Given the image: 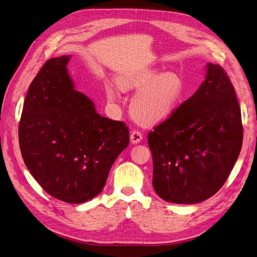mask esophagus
Returning <instances> with one entry per match:
<instances>
[{"instance_id": "obj_1", "label": "esophagus", "mask_w": 257, "mask_h": 257, "mask_svg": "<svg viewBox=\"0 0 257 257\" xmlns=\"http://www.w3.org/2000/svg\"><path fill=\"white\" fill-rule=\"evenodd\" d=\"M130 138L132 144H138L143 141V134L139 131H133L131 133Z\"/></svg>"}]
</instances>
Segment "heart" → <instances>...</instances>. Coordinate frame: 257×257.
<instances>
[{"label":"heart","instance_id":"obj_1","mask_svg":"<svg viewBox=\"0 0 257 257\" xmlns=\"http://www.w3.org/2000/svg\"><path fill=\"white\" fill-rule=\"evenodd\" d=\"M157 69H143L123 76L119 87L123 91L139 90L131 102V111L135 119L146 125H152L169 118L183 96L184 84L179 75ZM107 97L115 99L110 85L106 87Z\"/></svg>","mask_w":257,"mask_h":257}]
</instances>
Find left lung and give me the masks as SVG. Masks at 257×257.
I'll use <instances>...</instances> for the list:
<instances>
[{
	"label": "left lung",
	"mask_w": 257,
	"mask_h": 257,
	"mask_svg": "<svg viewBox=\"0 0 257 257\" xmlns=\"http://www.w3.org/2000/svg\"><path fill=\"white\" fill-rule=\"evenodd\" d=\"M206 72L198 90L148 134L153 189L169 203L197 204L214 195L242 146L234 85L220 65L208 63Z\"/></svg>",
	"instance_id": "obj_1"
}]
</instances>
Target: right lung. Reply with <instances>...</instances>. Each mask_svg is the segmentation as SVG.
<instances>
[{
    "label": "right lung",
    "instance_id": "1",
    "mask_svg": "<svg viewBox=\"0 0 257 257\" xmlns=\"http://www.w3.org/2000/svg\"><path fill=\"white\" fill-rule=\"evenodd\" d=\"M71 56L48 60L30 84L19 122V145L30 173L52 197L81 204L102 192L130 143L125 123L105 118L74 89Z\"/></svg>",
    "mask_w": 257,
    "mask_h": 257
}]
</instances>
